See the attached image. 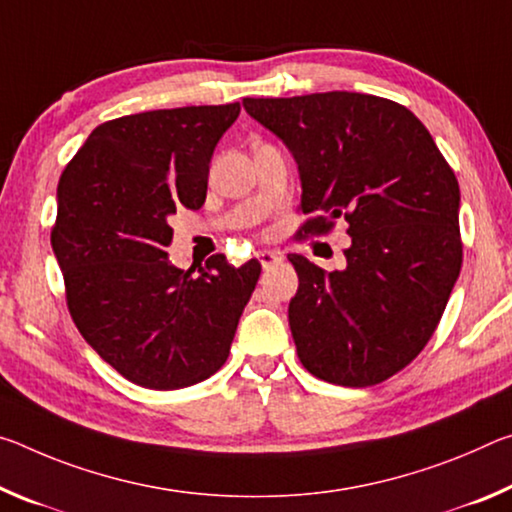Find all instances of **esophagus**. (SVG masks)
<instances>
[{"label":"esophagus","instance_id":"obj_1","mask_svg":"<svg viewBox=\"0 0 512 512\" xmlns=\"http://www.w3.org/2000/svg\"><path fill=\"white\" fill-rule=\"evenodd\" d=\"M256 258H258V261H261L263 270H267V267H272L274 263H279L283 256L279 254V251H272V249H261V251H258V254H256Z\"/></svg>","mask_w":512,"mask_h":512}]
</instances>
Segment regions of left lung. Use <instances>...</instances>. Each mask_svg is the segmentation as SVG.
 Returning <instances> with one entry per match:
<instances>
[{
  "instance_id": "8db88e82",
  "label": "left lung",
  "mask_w": 512,
  "mask_h": 512,
  "mask_svg": "<svg viewBox=\"0 0 512 512\" xmlns=\"http://www.w3.org/2000/svg\"><path fill=\"white\" fill-rule=\"evenodd\" d=\"M283 140L301 181V213L345 215V270L290 254L299 274L288 322L317 379L365 388L406 367L438 326L463 263L458 181L431 133L390 99L363 92L242 99Z\"/></svg>"
}]
</instances>
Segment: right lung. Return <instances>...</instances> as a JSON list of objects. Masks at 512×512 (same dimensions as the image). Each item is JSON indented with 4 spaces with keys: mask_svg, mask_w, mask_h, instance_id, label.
I'll return each mask as SVG.
<instances>
[{
    "mask_svg": "<svg viewBox=\"0 0 512 512\" xmlns=\"http://www.w3.org/2000/svg\"><path fill=\"white\" fill-rule=\"evenodd\" d=\"M240 104L124 115L90 133L56 190L52 249L67 308L88 345L124 379L179 390L229 356L261 263L222 254L183 272L170 263V217L204 206L217 142Z\"/></svg>",
    "mask_w": 512,
    "mask_h": 512,
    "instance_id": "1",
    "label": "right lung"
}]
</instances>
